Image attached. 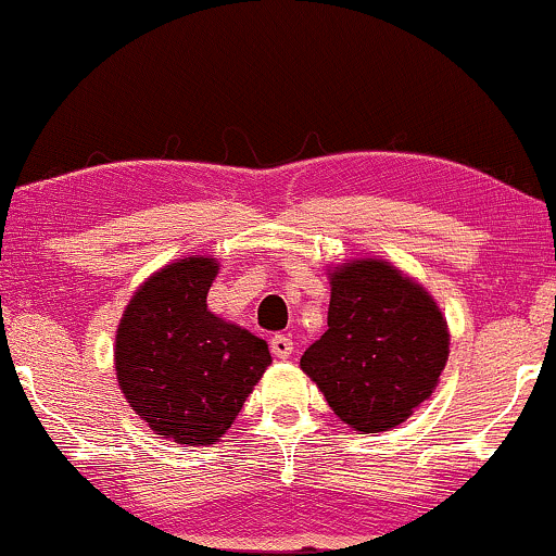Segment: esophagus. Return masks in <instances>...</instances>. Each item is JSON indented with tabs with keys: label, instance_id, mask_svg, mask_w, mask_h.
<instances>
[{
	"label": "esophagus",
	"instance_id": "1",
	"mask_svg": "<svg viewBox=\"0 0 556 556\" xmlns=\"http://www.w3.org/2000/svg\"><path fill=\"white\" fill-rule=\"evenodd\" d=\"M270 350L276 357H289L291 352H294V342H291L286 333H276V337L270 339Z\"/></svg>",
	"mask_w": 556,
	"mask_h": 556
}]
</instances>
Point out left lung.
Masks as SVG:
<instances>
[{
    "instance_id": "obj_1",
    "label": "left lung",
    "mask_w": 556,
    "mask_h": 556,
    "mask_svg": "<svg viewBox=\"0 0 556 556\" xmlns=\"http://www.w3.org/2000/svg\"><path fill=\"white\" fill-rule=\"evenodd\" d=\"M447 361V326L416 280L381 260L331 273L328 331L300 366L357 432H387L432 395Z\"/></svg>"
}]
</instances>
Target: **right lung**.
Wrapping results in <instances>:
<instances>
[{"label":"right lung","instance_id":"1","mask_svg":"<svg viewBox=\"0 0 556 556\" xmlns=\"http://www.w3.org/2000/svg\"><path fill=\"white\" fill-rule=\"evenodd\" d=\"M217 262H172L135 291L116 331L124 397L156 434L214 445L270 366L265 339L206 309Z\"/></svg>","mask_w":556,"mask_h":556}]
</instances>
